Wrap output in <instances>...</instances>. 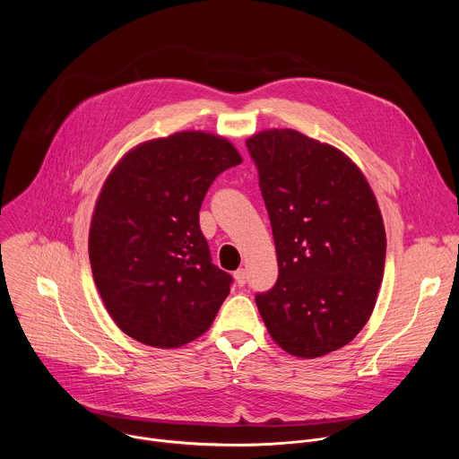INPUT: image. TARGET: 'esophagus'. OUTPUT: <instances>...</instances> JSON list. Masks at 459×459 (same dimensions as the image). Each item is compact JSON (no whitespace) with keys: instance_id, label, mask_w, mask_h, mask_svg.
I'll list each match as a JSON object with an SVG mask.
<instances>
[{"instance_id":"1","label":"esophagus","mask_w":459,"mask_h":459,"mask_svg":"<svg viewBox=\"0 0 459 459\" xmlns=\"http://www.w3.org/2000/svg\"><path fill=\"white\" fill-rule=\"evenodd\" d=\"M234 280H236V283H238L239 287H243V285L247 283V273H245V269H238V271L234 273Z\"/></svg>"}]
</instances>
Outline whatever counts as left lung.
Wrapping results in <instances>:
<instances>
[{
    "mask_svg": "<svg viewBox=\"0 0 459 459\" xmlns=\"http://www.w3.org/2000/svg\"><path fill=\"white\" fill-rule=\"evenodd\" d=\"M278 255V281L255 296L273 340L298 358L351 343L383 280L386 236L358 165L292 128L247 140Z\"/></svg>",
    "mask_w": 459,
    "mask_h": 459,
    "instance_id": "obj_1",
    "label": "left lung"
}]
</instances>
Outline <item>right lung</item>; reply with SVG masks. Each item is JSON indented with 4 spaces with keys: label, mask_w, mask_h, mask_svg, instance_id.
Returning a JSON list of instances; mask_svg holds the SVG:
<instances>
[{
    "label": "right lung",
    "mask_w": 459,
    "mask_h": 459,
    "mask_svg": "<svg viewBox=\"0 0 459 459\" xmlns=\"http://www.w3.org/2000/svg\"><path fill=\"white\" fill-rule=\"evenodd\" d=\"M239 163L229 140L185 130L128 151L108 174L89 257L105 308L126 336L176 349L209 331L232 276L212 264L200 209L212 181Z\"/></svg>",
    "instance_id": "right-lung-1"
}]
</instances>
